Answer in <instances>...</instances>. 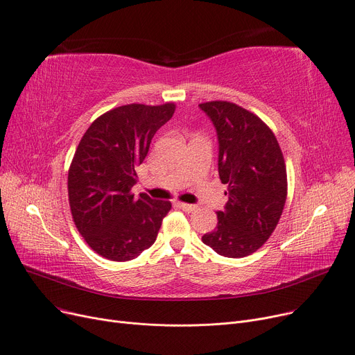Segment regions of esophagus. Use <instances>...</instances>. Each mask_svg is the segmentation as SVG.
<instances>
[{
    "mask_svg": "<svg viewBox=\"0 0 355 355\" xmlns=\"http://www.w3.org/2000/svg\"><path fill=\"white\" fill-rule=\"evenodd\" d=\"M177 206L181 209V210H184V211H187V213H193V211H196L197 210V206H194V204H187V202H177Z\"/></svg>",
    "mask_w": 355,
    "mask_h": 355,
    "instance_id": "34e87169",
    "label": "esophagus"
}]
</instances>
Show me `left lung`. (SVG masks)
<instances>
[{"label": "left lung", "instance_id": "8db88e82", "mask_svg": "<svg viewBox=\"0 0 355 355\" xmlns=\"http://www.w3.org/2000/svg\"><path fill=\"white\" fill-rule=\"evenodd\" d=\"M218 135V175L229 201L202 243L226 257H245L275 232L288 196L286 165L272 129L253 112L227 101L200 103Z\"/></svg>", "mask_w": 355, "mask_h": 355}]
</instances>
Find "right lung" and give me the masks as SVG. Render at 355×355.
<instances>
[{
	"label": "right lung",
	"instance_id": "right-lung-1",
	"mask_svg": "<svg viewBox=\"0 0 355 355\" xmlns=\"http://www.w3.org/2000/svg\"><path fill=\"white\" fill-rule=\"evenodd\" d=\"M175 103H130L110 109L90 123L67 175L74 226L93 252L114 262L139 256L155 241L170 201L132 194L137 166Z\"/></svg>",
	"mask_w": 355,
	"mask_h": 355
}]
</instances>
